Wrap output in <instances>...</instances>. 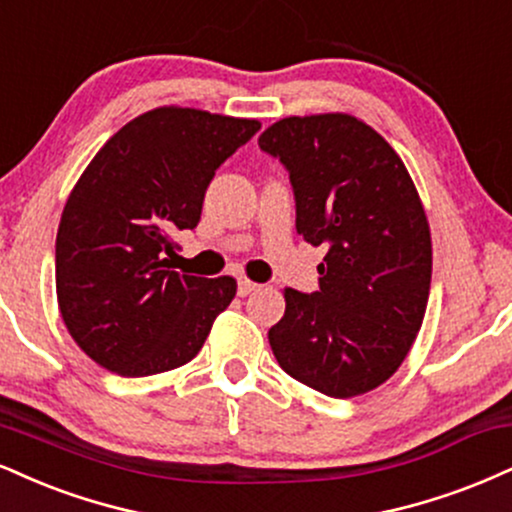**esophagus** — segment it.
<instances>
[{
  "label": "esophagus",
  "instance_id": "34e87169",
  "mask_svg": "<svg viewBox=\"0 0 512 512\" xmlns=\"http://www.w3.org/2000/svg\"><path fill=\"white\" fill-rule=\"evenodd\" d=\"M257 288H260V286H257V283H252L250 279H245V276H240V279H238V295H240V298L255 293Z\"/></svg>",
  "mask_w": 512,
  "mask_h": 512
}]
</instances>
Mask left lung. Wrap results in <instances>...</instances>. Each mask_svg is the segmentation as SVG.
<instances>
[{
  "label": "left lung",
  "instance_id": "left-lung-1",
  "mask_svg": "<svg viewBox=\"0 0 512 512\" xmlns=\"http://www.w3.org/2000/svg\"><path fill=\"white\" fill-rule=\"evenodd\" d=\"M286 166L295 229L324 245L319 291L286 288L269 346L286 374L331 398L384 384L420 331L432 236L396 150L348 114L288 116L260 135Z\"/></svg>",
  "mask_w": 512,
  "mask_h": 512
}]
</instances>
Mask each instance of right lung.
<instances>
[{
	"instance_id": "add662e5",
	"label": "right lung",
	"mask_w": 512,
	"mask_h": 512,
	"mask_svg": "<svg viewBox=\"0 0 512 512\" xmlns=\"http://www.w3.org/2000/svg\"><path fill=\"white\" fill-rule=\"evenodd\" d=\"M260 121L159 107L114 133L71 190L57 233V300L85 355L121 377L169 372L200 353L236 279L169 269L214 171Z\"/></svg>"
}]
</instances>
